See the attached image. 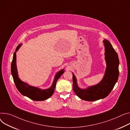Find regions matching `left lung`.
<instances>
[{
    "mask_svg": "<svg viewBox=\"0 0 130 130\" xmlns=\"http://www.w3.org/2000/svg\"><path fill=\"white\" fill-rule=\"evenodd\" d=\"M105 50L106 68L102 79L98 84L82 89L78 86L76 77L73 73V90L77 96L85 101H92L107 97L118 81L119 75V59L118 54L107 40H103Z\"/></svg>",
    "mask_w": 130,
    "mask_h": 130,
    "instance_id": "8db88e82",
    "label": "left lung"
}]
</instances>
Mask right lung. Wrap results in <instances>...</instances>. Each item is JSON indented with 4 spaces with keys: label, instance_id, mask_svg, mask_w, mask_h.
<instances>
[{
    "label": "right lung",
    "instance_id": "right-lung-1",
    "mask_svg": "<svg viewBox=\"0 0 130 130\" xmlns=\"http://www.w3.org/2000/svg\"><path fill=\"white\" fill-rule=\"evenodd\" d=\"M21 45L22 44H20L17 47L13 54L11 66V75L16 87L22 95L32 100L35 101H43L47 99L53 95L56 82L59 78V77L65 72L64 70L62 69V70L56 73L52 85L50 88L46 89H42L36 87H33V86H30L27 83L22 81L19 78L16 64V52L19 50Z\"/></svg>",
    "mask_w": 130,
    "mask_h": 130
}]
</instances>
